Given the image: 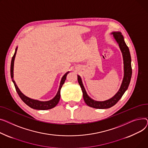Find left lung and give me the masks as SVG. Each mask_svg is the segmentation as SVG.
<instances>
[{"label": "left lung", "mask_w": 148, "mask_h": 148, "mask_svg": "<svg viewBox=\"0 0 148 148\" xmlns=\"http://www.w3.org/2000/svg\"><path fill=\"white\" fill-rule=\"evenodd\" d=\"M113 34H114L115 39H116V42L119 44V48L123 53L124 64V77L122 85H121V88L118 92L114 97L108 100H106L104 101H94L92 100L87 95V94H86V91L84 87V85L82 84L81 77L79 75H77V81L82 90L83 98L85 103L88 106L95 109H108L114 106L119 100V99L122 97L123 94L127 90L132 75L131 56H130L128 47L126 45V43L124 40V37L120 32H114L113 33Z\"/></svg>", "instance_id": "8db88e82"}]
</instances>
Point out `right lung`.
I'll use <instances>...</instances> for the list:
<instances>
[{"instance_id": "right-lung-1", "label": "right lung", "mask_w": 148, "mask_h": 148, "mask_svg": "<svg viewBox=\"0 0 148 148\" xmlns=\"http://www.w3.org/2000/svg\"><path fill=\"white\" fill-rule=\"evenodd\" d=\"M16 49L17 48L15 49V53L12 58V60H11V76L12 78V82L14 84L15 90L18 93V95L20 96V97L21 98V99L27 105V106H29V107H30L32 109H37V110H47V109H50L54 108L57 104L59 102L60 99V90L62 88L63 85L64 84L66 79V76L67 75V74L69 73V72H67L66 73H65V75L63 76L62 80H61L60 82V86H59V89L58 91L57 92V94H56V95L55 96V97L54 99H53L52 100H49V101H40L39 100H33L32 99H30L27 97H26L25 95H24L19 90V88H18V86L16 85L15 81H14V59H15V54L16 53Z\"/></svg>"}]
</instances>
